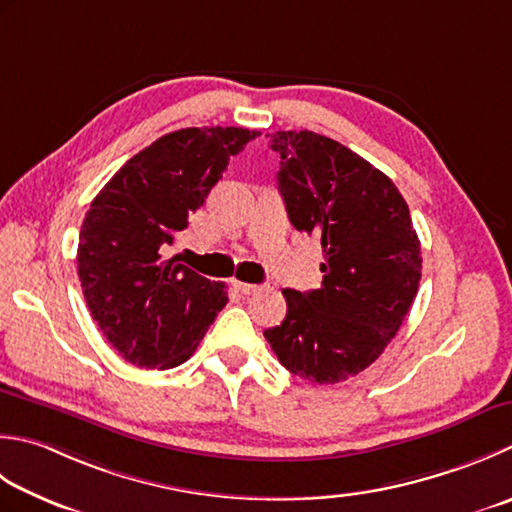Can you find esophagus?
I'll list each match as a JSON object with an SVG mask.
<instances>
[{"mask_svg":"<svg viewBox=\"0 0 512 512\" xmlns=\"http://www.w3.org/2000/svg\"><path fill=\"white\" fill-rule=\"evenodd\" d=\"M233 286H235L237 293H242V295H255V293H259V290H262L257 284H246V282H233Z\"/></svg>","mask_w":512,"mask_h":512,"instance_id":"obj_1","label":"esophagus"}]
</instances>
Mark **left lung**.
<instances>
[{
  "instance_id": "obj_1",
  "label": "left lung",
  "mask_w": 512,
  "mask_h": 512,
  "mask_svg": "<svg viewBox=\"0 0 512 512\" xmlns=\"http://www.w3.org/2000/svg\"><path fill=\"white\" fill-rule=\"evenodd\" d=\"M290 224L322 239V286L284 288L286 319L264 330L290 373L339 384L384 353L422 279V250L397 186L335 139L310 130L268 135Z\"/></svg>"
}]
</instances>
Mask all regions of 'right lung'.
<instances>
[{"instance_id":"obj_1","label":"right lung","mask_w":512,"mask_h":512,"mask_svg":"<svg viewBox=\"0 0 512 512\" xmlns=\"http://www.w3.org/2000/svg\"><path fill=\"white\" fill-rule=\"evenodd\" d=\"M257 135L235 126L175 130L130 157L90 202L77 246L79 282L104 337L133 366L184 364L226 306L222 282L162 253L228 159Z\"/></svg>"}]
</instances>
